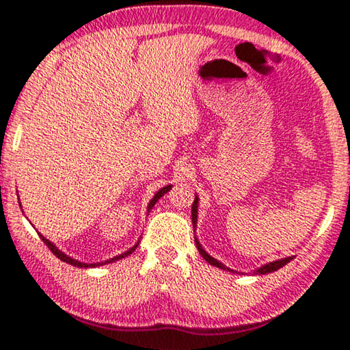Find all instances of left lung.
Wrapping results in <instances>:
<instances>
[{
  "label": "left lung",
  "mask_w": 350,
  "mask_h": 350,
  "mask_svg": "<svg viewBox=\"0 0 350 350\" xmlns=\"http://www.w3.org/2000/svg\"><path fill=\"white\" fill-rule=\"evenodd\" d=\"M191 221H193V228H196V221H198V196H195V201H193V206H191ZM195 242H196V247H198V252H200V254L202 258H204L208 264L211 265H215V267H220V269H223V270H229V272H234V270H231V269H228V267H225V265H223L221 262H218L217 259H213L211 254H207L206 253V250L201 247V243L198 242V239L195 237ZM294 259V258H283V259H278V260H273V262H269V264H265V265H262V267L260 269H258L256 272V275H265V273H270V272H275V270H278V269H281L283 267V265H286L288 262H291V260Z\"/></svg>",
  "instance_id": "8db88e82"
}]
</instances>
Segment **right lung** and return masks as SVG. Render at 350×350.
I'll return each mask as SVG.
<instances>
[{
  "mask_svg": "<svg viewBox=\"0 0 350 350\" xmlns=\"http://www.w3.org/2000/svg\"><path fill=\"white\" fill-rule=\"evenodd\" d=\"M171 187L173 185H166V187H163V189H160L157 193H155V196L152 198V200H150V202H149V206H148V212L150 211V208H152L154 206H155V202H157L161 196L165 195L166 191H170L171 190ZM40 239L42 241H44V243L46 245V247L50 248V252L55 254L56 258L58 259H61V260H64V262H67V264H70V265H75V267H85V269H88V267H97V265H105V264H108V262H114V260H118V259H122V258H125V256H129V254H132L135 250H137V247H138V242H137V245H133L132 248L129 250V252H125V253H122V254H119V256H114V258H111V259H108V260H105V262H97V264H85V262H80V260H77V259H74V258H70V256H67V254H64L62 252H59L58 248L55 247L53 243H51L49 239H45L44 236H40Z\"/></svg>",
  "mask_w": 350,
  "mask_h": 350,
  "instance_id": "right-lung-1",
  "label": "right lung"
}]
</instances>
